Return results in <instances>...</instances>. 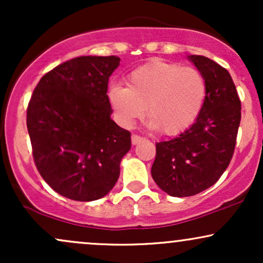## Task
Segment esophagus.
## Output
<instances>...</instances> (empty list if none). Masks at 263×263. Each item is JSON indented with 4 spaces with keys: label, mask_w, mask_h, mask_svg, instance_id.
I'll list each match as a JSON object with an SVG mask.
<instances>
[{
    "label": "esophagus",
    "mask_w": 263,
    "mask_h": 263,
    "mask_svg": "<svg viewBox=\"0 0 263 263\" xmlns=\"http://www.w3.org/2000/svg\"><path fill=\"white\" fill-rule=\"evenodd\" d=\"M142 141V137L141 136H138V135H132L131 136V142H132V144H137V143H140V142Z\"/></svg>",
    "instance_id": "esophagus-1"
}]
</instances>
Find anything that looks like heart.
Here are the masks:
<instances>
[{
    "instance_id": "obj_1",
    "label": "heart",
    "mask_w": 263,
    "mask_h": 263,
    "mask_svg": "<svg viewBox=\"0 0 263 263\" xmlns=\"http://www.w3.org/2000/svg\"><path fill=\"white\" fill-rule=\"evenodd\" d=\"M206 85L197 69L151 60L127 77V86L112 85L107 99L123 127H131L147 108L149 126L165 136L186 131L203 108Z\"/></svg>"
}]
</instances>
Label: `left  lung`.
<instances>
[{
	"mask_svg": "<svg viewBox=\"0 0 263 263\" xmlns=\"http://www.w3.org/2000/svg\"><path fill=\"white\" fill-rule=\"evenodd\" d=\"M206 85L205 101L190 127L170 141L156 143L151 174L171 197H192L210 188L230 164L234 155L241 101L231 75L203 55H189Z\"/></svg>",
	"mask_w": 263,
	"mask_h": 263,
	"instance_id": "obj_1",
	"label": "left lung"
}]
</instances>
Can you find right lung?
Wrapping results in <instances>:
<instances>
[{
	"instance_id": "add662e5",
	"label": "right lung",
	"mask_w": 263,
	"mask_h": 263,
	"mask_svg": "<svg viewBox=\"0 0 263 263\" xmlns=\"http://www.w3.org/2000/svg\"><path fill=\"white\" fill-rule=\"evenodd\" d=\"M119 57H78L39 80L27 108L35 167L48 185L78 201L98 200L120 176L131 134L111 120L108 78Z\"/></svg>"
}]
</instances>
